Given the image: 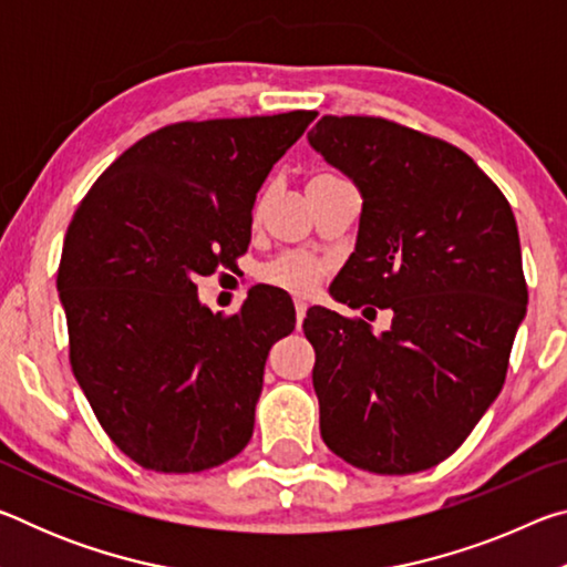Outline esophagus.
<instances>
[{
  "label": "esophagus",
  "mask_w": 567,
  "mask_h": 567,
  "mask_svg": "<svg viewBox=\"0 0 567 567\" xmlns=\"http://www.w3.org/2000/svg\"><path fill=\"white\" fill-rule=\"evenodd\" d=\"M307 315V302L305 300H295V318H297V330H300V324Z\"/></svg>",
  "instance_id": "1"
}]
</instances>
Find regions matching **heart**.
Masks as SVG:
<instances>
[{
    "mask_svg": "<svg viewBox=\"0 0 567 567\" xmlns=\"http://www.w3.org/2000/svg\"><path fill=\"white\" fill-rule=\"evenodd\" d=\"M334 179V175H315L310 179V185L315 182H328ZM324 272H328V265L318 257L307 255V252H285L272 260L270 265L262 267V280L270 282L275 287H282L287 292H295V295H310L315 287L322 282Z\"/></svg>",
    "mask_w": 567,
    "mask_h": 567,
    "instance_id": "b5f03b06",
    "label": "heart"
}]
</instances>
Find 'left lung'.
Listing matches in <instances>:
<instances>
[{
  "label": "left lung",
  "mask_w": 567,
  "mask_h": 567,
  "mask_svg": "<svg viewBox=\"0 0 567 567\" xmlns=\"http://www.w3.org/2000/svg\"><path fill=\"white\" fill-rule=\"evenodd\" d=\"M307 140L362 192L358 245L330 292L392 312L375 334L307 310L322 440L368 473H420L453 455L503 390L527 307L515 215L473 157L433 134L324 114Z\"/></svg>",
  "instance_id": "1"
}]
</instances>
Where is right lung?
I'll use <instances>...</instances> for the list:
<instances>
[{
    "label": "right lung",
    "mask_w": 567,
    "mask_h": 567,
    "mask_svg": "<svg viewBox=\"0 0 567 567\" xmlns=\"http://www.w3.org/2000/svg\"><path fill=\"white\" fill-rule=\"evenodd\" d=\"M315 117L159 127L102 172L66 227L56 290L72 372L104 433L145 470L203 473L252 437L292 300L257 285L237 315H215L195 280L247 252L257 189Z\"/></svg>",
    "instance_id": "1"
}]
</instances>
